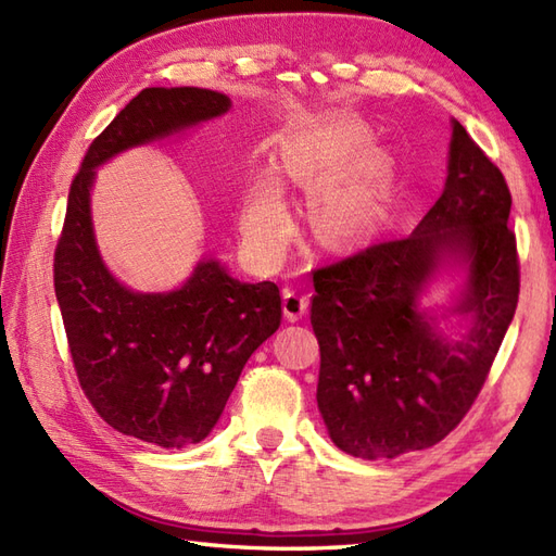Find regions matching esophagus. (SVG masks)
<instances>
[{
  "label": "esophagus",
  "instance_id": "34e87169",
  "mask_svg": "<svg viewBox=\"0 0 556 556\" xmlns=\"http://www.w3.org/2000/svg\"><path fill=\"white\" fill-rule=\"evenodd\" d=\"M311 299L305 293H296V291H287L285 293V317L289 323H299L301 317L308 311Z\"/></svg>",
  "mask_w": 556,
  "mask_h": 556
}]
</instances>
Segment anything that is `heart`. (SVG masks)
Returning a JSON list of instances; mask_svg holds the SVG:
<instances>
[{
  "mask_svg": "<svg viewBox=\"0 0 556 556\" xmlns=\"http://www.w3.org/2000/svg\"><path fill=\"white\" fill-rule=\"evenodd\" d=\"M365 148L368 136L356 122L334 119L291 140L285 164L293 181L325 184L346 172ZM380 205L382 193L377 176L361 167L325 188L315 205V224L329 241H353L372 227ZM241 236L248 253L260 263H271L285 255L291 215L275 174H260L248 186L241 203Z\"/></svg>",
  "mask_w": 556,
  "mask_h": 556,
  "instance_id": "b5f03b06",
  "label": "heart"
}]
</instances>
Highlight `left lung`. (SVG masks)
<instances>
[{
    "label": "left lung",
    "instance_id": "1",
    "mask_svg": "<svg viewBox=\"0 0 556 556\" xmlns=\"http://www.w3.org/2000/svg\"><path fill=\"white\" fill-rule=\"evenodd\" d=\"M452 126L444 191L413 233L313 271L317 408L351 456L394 458L444 440L473 406L514 320L521 275L506 227L509 186L466 128ZM444 266L467 269L444 313L469 320L458 342L417 303Z\"/></svg>",
    "mask_w": 556,
    "mask_h": 556
}]
</instances>
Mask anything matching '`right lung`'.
<instances>
[{
    "label": "right lung",
    "mask_w": 556,
    "mask_h": 556,
    "mask_svg": "<svg viewBox=\"0 0 556 556\" xmlns=\"http://www.w3.org/2000/svg\"><path fill=\"white\" fill-rule=\"evenodd\" d=\"M229 108L217 90H140L83 157L54 251V293L83 394L114 430L164 448L198 444L215 428L243 365L279 329V287L243 285L217 260H200L181 289H126L100 257L90 188L119 152Z\"/></svg>",
    "instance_id": "right-lung-1"
}]
</instances>
